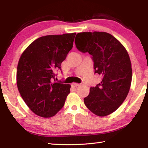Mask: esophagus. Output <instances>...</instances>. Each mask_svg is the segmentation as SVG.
<instances>
[{"mask_svg": "<svg viewBox=\"0 0 148 148\" xmlns=\"http://www.w3.org/2000/svg\"><path fill=\"white\" fill-rule=\"evenodd\" d=\"M79 86V84H77V83H73V84H72V86H73V87H76Z\"/></svg>", "mask_w": 148, "mask_h": 148, "instance_id": "1", "label": "esophagus"}]
</instances>
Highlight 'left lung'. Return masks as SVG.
<instances>
[{
  "mask_svg": "<svg viewBox=\"0 0 148 148\" xmlns=\"http://www.w3.org/2000/svg\"><path fill=\"white\" fill-rule=\"evenodd\" d=\"M76 37V48L91 55L95 73L102 76L101 83L90 87L84 103L97 116H108L121 106L129 93L132 80L129 54L124 46L107 32H79Z\"/></svg>",
  "mask_w": 148,
  "mask_h": 148,
  "instance_id": "8db88e82",
  "label": "left lung"
}]
</instances>
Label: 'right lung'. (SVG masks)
I'll return each instance as SVG.
<instances>
[{"label":"right lung","mask_w":148,"mask_h":148,"mask_svg":"<svg viewBox=\"0 0 148 148\" xmlns=\"http://www.w3.org/2000/svg\"><path fill=\"white\" fill-rule=\"evenodd\" d=\"M76 33L47 35L32 42L22 53L17 86L22 99L35 114L51 117L63 107L71 85L56 82V72L73 46Z\"/></svg>","instance_id":"obj_1"}]
</instances>
